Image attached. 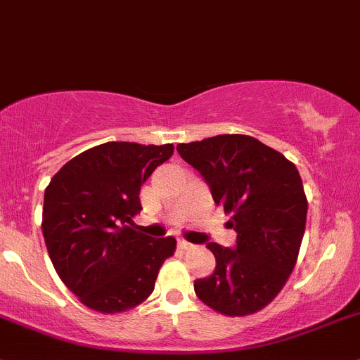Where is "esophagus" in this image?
Returning a JSON list of instances; mask_svg holds the SVG:
<instances>
[{
	"mask_svg": "<svg viewBox=\"0 0 360 360\" xmlns=\"http://www.w3.org/2000/svg\"><path fill=\"white\" fill-rule=\"evenodd\" d=\"M177 245H179V248H181V249H184V250H188V249H193V248H195L193 244H190V242L183 240V238H181V240H177Z\"/></svg>",
	"mask_w": 360,
	"mask_h": 360,
	"instance_id": "obj_1",
	"label": "esophagus"
}]
</instances>
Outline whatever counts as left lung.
<instances>
[{
	"mask_svg": "<svg viewBox=\"0 0 360 360\" xmlns=\"http://www.w3.org/2000/svg\"><path fill=\"white\" fill-rule=\"evenodd\" d=\"M181 158L200 172L214 202L233 214L235 248L207 244L212 275L195 281L207 307L230 317L266 307L288 282L307 224L308 203L296 165L261 141L221 134L177 144Z\"/></svg>",
	"mask_w": 360,
	"mask_h": 360,
	"instance_id": "left-lung-1",
	"label": "left lung"
}]
</instances>
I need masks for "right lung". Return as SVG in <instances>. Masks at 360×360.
Segmentation results:
<instances>
[{
    "mask_svg": "<svg viewBox=\"0 0 360 360\" xmlns=\"http://www.w3.org/2000/svg\"><path fill=\"white\" fill-rule=\"evenodd\" d=\"M174 153L172 144L104 143L69 160L43 200V237L60 281L85 307L118 314L143 303L176 238L132 226L139 191Z\"/></svg>",
    "mask_w": 360,
    "mask_h": 360,
    "instance_id": "add662e5",
    "label": "right lung"
}]
</instances>
